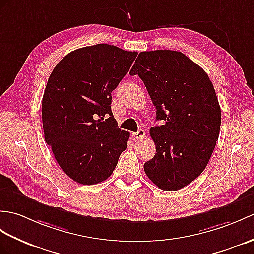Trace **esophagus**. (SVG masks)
Listing matches in <instances>:
<instances>
[{
	"label": "esophagus",
	"mask_w": 254,
	"mask_h": 254,
	"mask_svg": "<svg viewBox=\"0 0 254 254\" xmlns=\"http://www.w3.org/2000/svg\"><path fill=\"white\" fill-rule=\"evenodd\" d=\"M144 136H145V132L143 131V129H139V131L133 133V137L135 139H141V138H144Z\"/></svg>",
	"instance_id": "esophagus-1"
}]
</instances>
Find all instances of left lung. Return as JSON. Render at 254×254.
Listing matches in <instances>:
<instances>
[{"label":"left lung","instance_id":"left-lung-1","mask_svg":"<svg viewBox=\"0 0 254 254\" xmlns=\"http://www.w3.org/2000/svg\"><path fill=\"white\" fill-rule=\"evenodd\" d=\"M143 80L160 127L150 128L156 155L144 164L148 179L173 191L203 172L219 139L221 108L207 72L181 52H140L131 69Z\"/></svg>","mask_w":254,"mask_h":254}]
</instances>
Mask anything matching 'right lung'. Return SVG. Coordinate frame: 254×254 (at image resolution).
<instances>
[{
  "label": "right lung",
  "instance_id": "right-lung-1",
  "mask_svg": "<svg viewBox=\"0 0 254 254\" xmlns=\"http://www.w3.org/2000/svg\"><path fill=\"white\" fill-rule=\"evenodd\" d=\"M136 56L105 43L85 46L64 56L50 75L42 99L44 138L76 183L107 180L127 148L129 133L118 127L111 92Z\"/></svg>",
  "mask_w": 254,
  "mask_h": 254
}]
</instances>
